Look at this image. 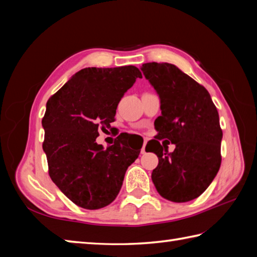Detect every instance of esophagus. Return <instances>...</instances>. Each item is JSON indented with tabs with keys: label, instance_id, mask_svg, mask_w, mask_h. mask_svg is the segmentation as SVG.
<instances>
[{
	"label": "esophagus",
	"instance_id": "1",
	"mask_svg": "<svg viewBox=\"0 0 257 257\" xmlns=\"http://www.w3.org/2000/svg\"><path fill=\"white\" fill-rule=\"evenodd\" d=\"M146 141L144 142V144H143V147H142V150H141V153L142 154H145L146 153V150H145V147H146Z\"/></svg>",
	"mask_w": 257,
	"mask_h": 257
}]
</instances>
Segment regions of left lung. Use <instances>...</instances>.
<instances>
[{
	"instance_id": "obj_1",
	"label": "left lung",
	"mask_w": 257,
	"mask_h": 257,
	"mask_svg": "<svg viewBox=\"0 0 257 257\" xmlns=\"http://www.w3.org/2000/svg\"><path fill=\"white\" fill-rule=\"evenodd\" d=\"M141 69L161 101V115L154 122L159 134L146 145L159 158L152 180L165 199L189 202L206 190L220 169L219 113L205 87L173 64L150 62ZM161 139L176 145L172 154Z\"/></svg>"
}]
</instances>
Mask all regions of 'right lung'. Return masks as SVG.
Segmentation results:
<instances>
[{
    "instance_id": "add662e5",
    "label": "right lung",
    "mask_w": 257,
    "mask_h": 257,
    "mask_svg": "<svg viewBox=\"0 0 257 257\" xmlns=\"http://www.w3.org/2000/svg\"><path fill=\"white\" fill-rule=\"evenodd\" d=\"M142 72L134 66L85 68L46 103L42 120L49 175L76 205L98 210L114 201L124 173L141 153L118 136L106 150L96 143L98 129L111 127L120 99ZM130 145V144H129Z\"/></svg>"
}]
</instances>
